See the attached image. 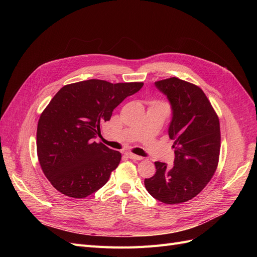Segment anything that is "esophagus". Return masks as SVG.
<instances>
[{"mask_svg":"<svg viewBox=\"0 0 257 257\" xmlns=\"http://www.w3.org/2000/svg\"><path fill=\"white\" fill-rule=\"evenodd\" d=\"M126 155H127V157H128L130 159L135 160V161H141V160H143L142 157H139V155H136V154H134V153H126Z\"/></svg>","mask_w":257,"mask_h":257,"instance_id":"esophagus-1","label":"esophagus"}]
</instances>
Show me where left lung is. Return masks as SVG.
I'll use <instances>...</instances> for the list:
<instances>
[{
    "instance_id": "1",
    "label": "left lung",
    "mask_w": 257,
    "mask_h": 257,
    "mask_svg": "<svg viewBox=\"0 0 257 257\" xmlns=\"http://www.w3.org/2000/svg\"><path fill=\"white\" fill-rule=\"evenodd\" d=\"M173 108L168 135L175 141L174 166L155 162L157 173L145 179L150 195L166 205L195 197L211 180L219 164L220 121L198 85L177 77L155 81Z\"/></svg>"
}]
</instances>
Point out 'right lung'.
<instances>
[{
  "instance_id": "obj_1",
  "label": "right lung",
  "mask_w": 257,
  "mask_h": 257,
  "mask_svg": "<svg viewBox=\"0 0 257 257\" xmlns=\"http://www.w3.org/2000/svg\"><path fill=\"white\" fill-rule=\"evenodd\" d=\"M144 82L111 83L90 79L61 88L37 124V157L43 173L56 190L84 198L108 181L121 153L93 141L124 98Z\"/></svg>"
}]
</instances>
